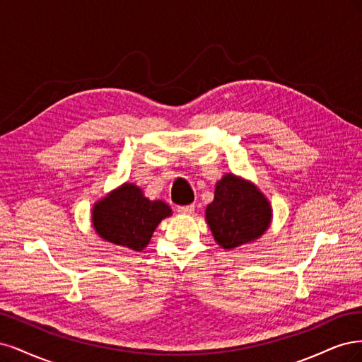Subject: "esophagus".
<instances>
[{"label":"esophagus","instance_id":"34e87169","mask_svg":"<svg viewBox=\"0 0 362 362\" xmlns=\"http://www.w3.org/2000/svg\"><path fill=\"white\" fill-rule=\"evenodd\" d=\"M195 211V206L194 204H186V206H177V212L179 214H185V215H189Z\"/></svg>","mask_w":362,"mask_h":362}]
</instances>
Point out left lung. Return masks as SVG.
<instances>
[{
    "label": "left lung",
    "mask_w": 362,
    "mask_h": 362,
    "mask_svg": "<svg viewBox=\"0 0 362 362\" xmlns=\"http://www.w3.org/2000/svg\"><path fill=\"white\" fill-rule=\"evenodd\" d=\"M271 216V206L263 194L233 174L216 183L214 202L206 209L215 240L227 250L260 238L269 227Z\"/></svg>",
    "instance_id": "left-lung-1"
}]
</instances>
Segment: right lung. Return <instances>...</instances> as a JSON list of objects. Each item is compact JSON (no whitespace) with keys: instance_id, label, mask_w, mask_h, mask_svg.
Returning <instances> with one entry per match:
<instances>
[{"instance_id":"add662e5","label":"right lung","mask_w":362,"mask_h":362,"mask_svg":"<svg viewBox=\"0 0 362 362\" xmlns=\"http://www.w3.org/2000/svg\"><path fill=\"white\" fill-rule=\"evenodd\" d=\"M171 209L162 202H150L135 185L126 183L93 209L98 235L115 245L141 251Z\"/></svg>"}]
</instances>
